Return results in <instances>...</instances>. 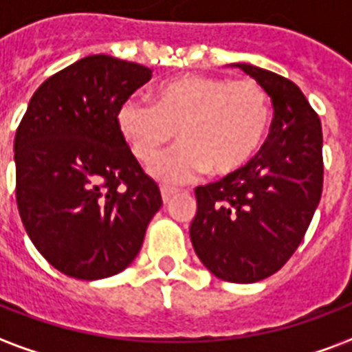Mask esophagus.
I'll return each mask as SVG.
<instances>
[{"instance_id":"1","label":"esophagus","mask_w":352,"mask_h":352,"mask_svg":"<svg viewBox=\"0 0 352 352\" xmlns=\"http://www.w3.org/2000/svg\"><path fill=\"white\" fill-rule=\"evenodd\" d=\"M160 194H162V201L169 203V201H171V197H175L177 194H179V190L168 188V186H162V188H160Z\"/></svg>"}]
</instances>
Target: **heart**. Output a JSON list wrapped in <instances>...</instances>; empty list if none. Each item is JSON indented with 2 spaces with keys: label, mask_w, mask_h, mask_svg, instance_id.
<instances>
[{
  "label": "heart",
  "mask_w": 352,
  "mask_h": 352,
  "mask_svg": "<svg viewBox=\"0 0 352 352\" xmlns=\"http://www.w3.org/2000/svg\"><path fill=\"white\" fill-rule=\"evenodd\" d=\"M272 110L267 91L254 80L186 74L164 82L153 104L126 98L117 111V129L142 164H151L175 141L184 145L151 166L164 183H188L212 169L229 175L261 149Z\"/></svg>",
  "instance_id": "obj_1"
}]
</instances>
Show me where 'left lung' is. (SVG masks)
Segmentation results:
<instances>
[{
	"label": "left lung",
	"mask_w": 352,
	"mask_h": 352,
	"mask_svg": "<svg viewBox=\"0 0 352 352\" xmlns=\"http://www.w3.org/2000/svg\"><path fill=\"white\" fill-rule=\"evenodd\" d=\"M272 100L270 134L246 166L197 186L190 239L220 280L254 283L282 269L308 229L322 192L319 116L287 78L235 63Z\"/></svg>",
	"instance_id": "left-lung-1"
}]
</instances>
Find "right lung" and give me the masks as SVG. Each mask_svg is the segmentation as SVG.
<instances>
[{"instance_id":"obj_1","label":"right lung","mask_w":352,"mask_h":352,"mask_svg":"<svg viewBox=\"0 0 352 352\" xmlns=\"http://www.w3.org/2000/svg\"><path fill=\"white\" fill-rule=\"evenodd\" d=\"M151 80L147 67L87 56L31 96L14 136L18 212L59 272L102 280L129 267L162 207L117 129V111Z\"/></svg>"}]
</instances>
